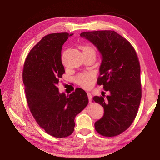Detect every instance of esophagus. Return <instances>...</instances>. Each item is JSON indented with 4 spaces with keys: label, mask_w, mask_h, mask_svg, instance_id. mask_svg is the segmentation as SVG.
I'll return each instance as SVG.
<instances>
[{
    "label": "esophagus",
    "mask_w": 160,
    "mask_h": 160,
    "mask_svg": "<svg viewBox=\"0 0 160 160\" xmlns=\"http://www.w3.org/2000/svg\"><path fill=\"white\" fill-rule=\"evenodd\" d=\"M88 97L89 98V102H91L92 101V94L90 92H88Z\"/></svg>",
    "instance_id": "esophagus-1"
}]
</instances>
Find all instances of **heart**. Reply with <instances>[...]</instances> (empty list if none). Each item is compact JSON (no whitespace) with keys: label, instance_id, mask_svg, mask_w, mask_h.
Here are the masks:
<instances>
[{"label":"heart","instance_id":"b5f03b06","mask_svg":"<svg viewBox=\"0 0 160 160\" xmlns=\"http://www.w3.org/2000/svg\"><path fill=\"white\" fill-rule=\"evenodd\" d=\"M82 48V51H90V52L94 53L93 48L91 47H89V46H84ZM92 78V74L90 73V72L80 74V75H78V77L77 78V82L79 84L80 86L87 88H88V87H90Z\"/></svg>","mask_w":160,"mask_h":160}]
</instances>
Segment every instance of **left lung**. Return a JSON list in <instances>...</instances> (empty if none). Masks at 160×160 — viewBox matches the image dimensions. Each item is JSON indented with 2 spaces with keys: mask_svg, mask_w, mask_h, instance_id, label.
Wrapping results in <instances>:
<instances>
[{
  "mask_svg": "<svg viewBox=\"0 0 160 160\" xmlns=\"http://www.w3.org/2000/svg\"><path fill=\"white\" fill-rule=\"evenodd\" d=\"M80 37L95 46L102 56L99 85L109 92L106 98L94 96L104 113L94 128L100 135L113 137L133 122L141 99L140 66L134 48L114 31L85 32Z\"/></svg>",
  "mask_w": 160,
  "mask_h": 160,
  "instance_id": "obj_1",
  "label": "left lung"
}]
</instances>
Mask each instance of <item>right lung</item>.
Wrapping results in <instances>:
<instances>
[{"label":"right lung","mask_w":160,"mask_h":160,"mask_svg":"<svg viewBox=\"0 0 160 160\" xmlns=\"http://www.w3.org/2000/svg\"><path fill=\"white\" fill-rule=\"evenodd\" d=\"M66 32L48 34L30 51L22 72L27 102L40 127L51 136L66 138L74 131L75 118L88 104V94L76 88L70 95L58 91L65 72L61 50L68 37Z\"/></svg>","instance_id":"obj_1"}]
</instances>
